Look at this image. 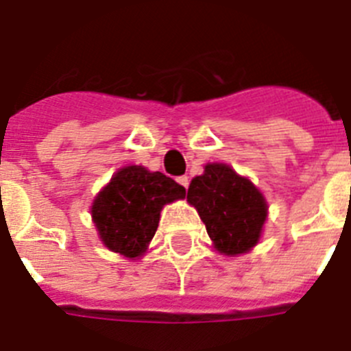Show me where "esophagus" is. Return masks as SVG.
<instances>
[{"mask_svg": "<svg viewBox=\"0 0 351 351\" xmlns=\"http://www.w3.org/2000/svg\"><path fill=\"white\" fill-rule=\"evenodd\" d=\"M176 180H178V184L182 185V187H185V189H187V187H189V178H187V176H178V178H176Z\"/></svg>", "mask_w": 351, "mask_h": 351, "instance_id": "34e87169", "label": "esophagus"}]
</instances>
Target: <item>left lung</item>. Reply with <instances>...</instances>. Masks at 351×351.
<instances>
[{"mask_svg":"<svg viewBox=\"0 0 351 351\" xmlns=\"http://www.w3.org/2000/svg\"><path fill=\"white\" fill-rule=\"evenodd\" d=\"M187 202L198 210L214 248L225 255L246 253L258 243L267 217L261 191L226 164H207L193 178Z\"/></svg>","mask_w":351,"mask_h":351,"instance_id":"1","label":"left lung"}]
</instances>
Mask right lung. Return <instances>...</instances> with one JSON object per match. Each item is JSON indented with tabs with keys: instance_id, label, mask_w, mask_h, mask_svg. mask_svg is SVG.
<instances>
[{
	"instance_id": "right-lung-1",
	"label": "right lung",
	"mask_w": 351,
	"mask_h": 351,
	"mask_svg": "<svg viewBox=\"0 0 351 351\" xmlns=\"http://www.w3.org/2000/svg\"><path fill=\"white\" fill-rule=\"evenodd\" d=\"M185 198V189L160 171L121 167L94 198L90 214L110 252L137 258L148 250L166 203Z\"/></svg>"
}]
</instances>
